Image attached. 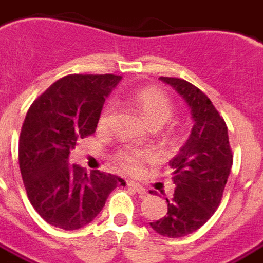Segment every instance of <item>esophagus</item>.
Masks as SVG:
<instances>
[{
  "instance_id": "34e87169",
  "label": "esophagus",
  "mask_w": 263,
  "mask_h": 263,
  "mask_svg": "<svg viewBox=\"0 0 263 263\" xmlns=\"http://www.w3.org/2000/svg\"><path fill=\"white\" fill-rule=\"evenodd\" d=\"M128 186H129L131 189L135 190L136 193L139 194V196H142V197L147 194V192H146L145 187H143V186H142V185H139V183H136V182H129V183H128Z\"/></svg>"
}]
</instances>
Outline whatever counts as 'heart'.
Listing matches in <instances>:
<instances>
[{
  "label": "heart",
  "instance_id": "b5f03b06",
  "mask_svg": "<svg viewBox=\"0 0 263 263\" xmlns=\"http://www.w3.org/2000/svg\"><path fill=\"white\" fill-rule=\"evenodd\" d=\"M129 103L134 109L139 113L142 120L150 128L163 127L164 124L170 121L174 114V106L168 96L154 87H147L136 91L129 98ZM113 114V109L107 106L99 118V127L105 128L110 121ZM152 158V153L138 149H124L117 154L118 163L128 172L136 174L142 170L145 161Z\"/></svg>",
  "mask_w": 263,
  "mask_h": 263
}]
</instances>
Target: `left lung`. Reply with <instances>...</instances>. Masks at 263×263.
<instances>
[{
	"label": "left lung",
	"mask_w": 263,
	"mask_h": 263,
	"mask_svg": "<svg viewBox=\"0 0 263 263\" xmlns=\"http://www.w3.org/2000/svg\"><path fill=\"white\" fill-rule=\"evenodd\" d=\"M160 80L185 99L193 118L189 139L170 161L175 192L165 198L167 215L150 222L158 234L178 238L200 229L219 207L233 154L226 123L208 96L185 80Z\"/></svg>",
	"instance_id": "left-lung-1"
}]
</instances>
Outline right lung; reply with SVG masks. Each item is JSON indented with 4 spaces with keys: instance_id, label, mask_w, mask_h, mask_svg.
<instances>
[{
    "instance_id": "right-lung-1",
    "label": "right lung",
    "mask_w": 263,
    "mask_h": 263,
    "mask_svg": "<svg viewBox=\"0 0 263 263\" xmlns=\"http://www.w3.org/2000/svg\"><path fill=\"white\" fill-rule=\"evenodd\" d=\"M121 81L114 74H70L38 96L19 138V165L27 197L44 220L77 230L91 223L109 194L125 186L120 176L69 163L77 142L92 135L106 98Z\"/></svg>"
}]
</instances>
